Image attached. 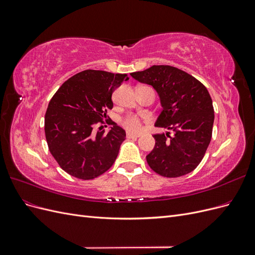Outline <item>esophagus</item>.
Segmentation results:
<instances>
[{
  "label": "esophagus",
  "mask_w": 255,
  "mask_h": 255,
  "mask_svg": "<svg viewBox=\"0 0 255 255\" xmlns=\"http://www.w3.org/2000/svg\"><path fill=\"white\" fill-rule=\"evenodd\" d=\"M127 137H128V138H138V137H140V135H139V134H133V133L128 132Z\"/></svg>",
  "instance_id": "esophagus-1"
}]
</instances>
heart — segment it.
Segmentation results:
<instances>
[{
    "mask_svg": "<svg viewBox=\"0 0 255 255\" xmlns=\"http://www.w3.org/2000/svg\"><path fill=\"white\" fill-rule=\"evenodd\" d=\"M123 125L128 128L129 132H139L141 128L140 120L135 116H128V117L123 121Z\"/></svg>",
    "mask_w": 255,
    "mask_h": 255,
    "instance_id": "b5f03b06",
    "label": "heart"
}]
</instances>
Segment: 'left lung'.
Segmentation results:
<instances>
[{
  "instance_id": "left-lung-1",
  "label": "left lung",
  "mask_w": 255,
  "mask_h": 255,
  "mask_svg": "<svg viewBox=\"0 0 255 255\" xmlns=\"http://www.w3.org/2000/svg\"><path fill=\"white\" fill-rule=\"evenodd\" d=\"M130 75L156 90L161 112L154 126L173 132L153 136L155 145L146 155L149 166L166 177L191 172L202 160L212 139L215 116L206 87L171 66L154 65Z\"/></svg>"
}]
</instances>
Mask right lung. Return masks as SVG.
I'll use <instances>...</instances> for the list:
<instances>
[{
    "instance_id": "obj_1",
    "label": "right lung",
    "mask_w": 255,
    "mask_h": 255,
    "mask_svg": "<svg viewBox=\"0 0 255 255\" xmlns=\"http://www.w3.org/2000/svg\"><path fill=\"white\" fill-rule=\"evenodd\" d=\"M127 74L85 70L66 81L53 96L44 117L49 150L63 170L91 180L113 166L126 130L114 123L106 134L94 130L113 109L112 94Z\"/></svg>"
}]
</instances>
